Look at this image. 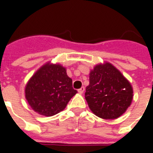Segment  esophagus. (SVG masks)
<instances>
[{"label": "esophagus", "mask_w": 153, "mask_h": 153, "mask_svg": "<svg viewBox=\"0 0 153 153\" xmlns=\"http://www.w3.org/2000/svg\"><path fill=\"white\" fill-rule=\"evenodd\" d=\"M84 90H85L84 87H81L79 89H78V92H79V93H83V92H84Z\"/></svg>", "instance_id": "1"}]
</instances>
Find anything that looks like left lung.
<instances>
[{"mask_svg":"<svg viewBox=\"0 0 153 153\" xmlns=\"http://www.w3.org/2000/svg\"><path fill=\"white\" fill-rule=\"evenodd\" d=\"M85 98L91 111L98 117L115 119L130 105L133 88L111 64L98 65L90 72Z\"/></svg>","mask_w":153,"mask_h":153,"instance_id":"8db88e82","label":"left lung"}]
</instances>
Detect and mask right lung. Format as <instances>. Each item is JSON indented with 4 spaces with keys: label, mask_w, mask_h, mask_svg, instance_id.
I'll return each mask as SVG.
<instances>
[{
    "label": "right lung",
    "mask_w": 153,
    "mask_h": 153,
    "mask_svg": "<svg viewBox=\"0 0 153 153\" xmlns=\"http://www.w3.org/2000/svg\"><path fill=\"white\" fill-rule=\"evenodd\" d=\"M77 93L65 68L49 63L41 67L25 88V97L33 111L51 116L63 111Z\"/></svg>",
    "instance_id": "1"
}]
</instances>
